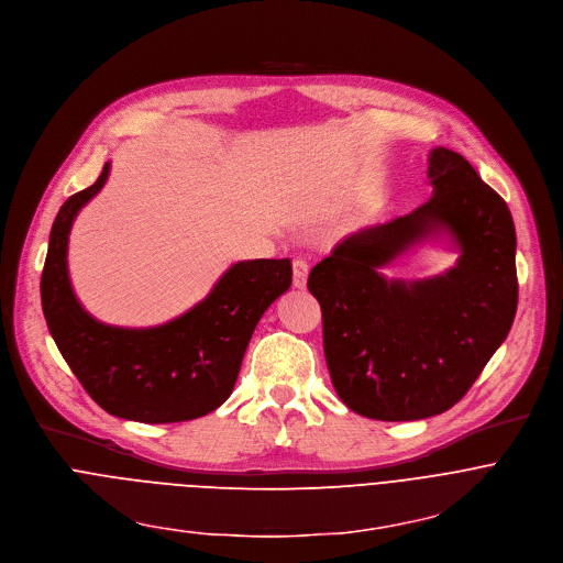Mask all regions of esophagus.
<instances>
[{
    "instance_id": "obj_1",
    "label": "esophagus",
    "mask_w": 563,
    "mask_h": 563,
    "mask_svg": "<svg viewBox=\"0 0 563 563\" xmlns=\"http://www.w3.org/2000/svg\"><path fill=\"white\" fill-rule=\"evenodd\" d=\"M306 279H308V264L303 260H295L292 262V286L306 288Z\"/></svg>"
}]
</instances>
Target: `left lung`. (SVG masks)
Returning a JSON list of instances; mask_svg holds the SVG:
<instances>
[{"mask_svg":"<svg viewBox=\"0 0 563 563\" xmlns=\"http://www.w3.org/2000/svg\"><path fill=\"white\" fill-rule=\"evenodd\" d=\"M431 199L357 230L308 275L322 306L324 355L340 400L376 420H420L454 407L517 313V232L506 201L456 152L427 156ZM422 242L460 253L441 276L382 271Z\"/></svg>","mask_w":563,"mask_h":563,"instance_id":"1","label":"left lung"}]
</instances>
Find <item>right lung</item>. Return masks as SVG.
Here are the masks:
<instances>
[{
	"label": "right lung",
	"instance_id": "1",
	"mask_svg": "<svg viewBox=\"0 0 563 563\" xmlns=\"http://www.w3.org/2000/svg\"><path fill=\"white\" fill-rule=\"evenodd\" d=\"M109 172L104 163L98 180L69 197L53 221L40 284L46 327L107 413L147 424L201 418L230 398L257 322L290 288V260L232 264L199 303L165 324H104L87 313L71 286L69 234Z\"/></svg>",
	"mask_w": 563,
	"mask_h": 563
}]
</instances>
